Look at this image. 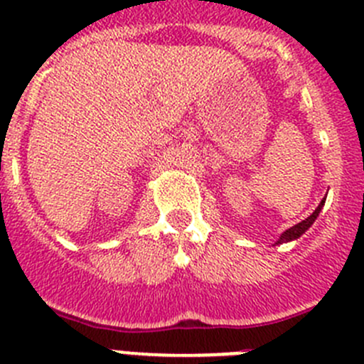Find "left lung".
I'll return each instance as SVG.
<instances>
[{"instance_id": "8db88e82", "label": "left lung", "mask_w": 364, "mask_h": 364, "mask_svg": "<svg viewBox=\"0 0 364 364\" xmlns=\"http://www.w3.org/2000/svg\"><path fill=\"white\" fill-rule=\"evenodd\" d=\"M323 203H326V199H323L322 203L318 204V208H316V210L313 211V213L309 215V217L306 218V220L299 222V224H297V225H294V228L287 229V231H284L283 235H281V238L277 240V243H284V242H291V240H297L299 236L302 235V232H306V231H308V229L311 228V224H313V222L316 220V217H318V213H320V210H322Z\"/></svg>"}]
</instances>
